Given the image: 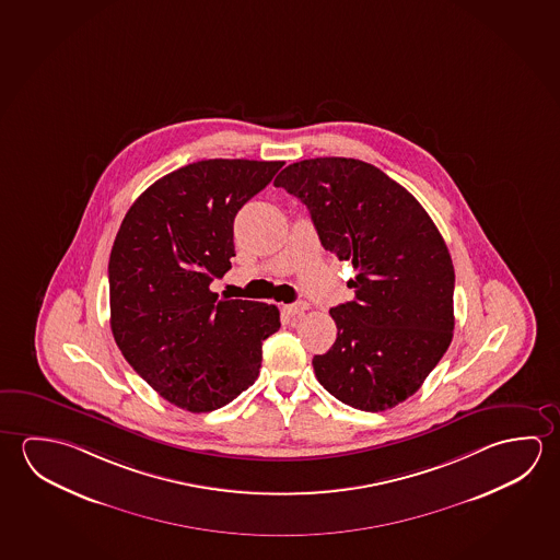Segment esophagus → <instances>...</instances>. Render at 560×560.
Returning a JSON list of instances; mask_svg holds the SVG:
<instances>
[{"label": "esophagus", "instance_id": "34e87169", "mask_svg": "<svg viewBox=\"0 0 560 560\" xmlns=\"http://www.w3.org/2000/svg\"><path fill=\"white\" fill-rule=\"evenodd\" d=\"M283 311L289 314V316H301V314H304V312L308 311V303H294V304H287V306H283Z\"/></svg>", "mask_w": 560, "mask_h": 560}]
</instances>
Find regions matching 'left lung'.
<instances>
[{"mask_svg": "<svg viewBox=\"0 0 560 560\" xmlns=\"http://www.w3.org/2000/svg\"><path fill=\"white\" fill-rule=\"evenodd\" d=\"M306 205L322 246L358 271L351 303L330 314L338 338L312 368L351 408L383 412L422 386L453 338L455 271L422 205L375 165L312 158L277 175Z\"/></svg>", "mask_w": 560, "mask_h": 560, "instance_id": "left-lung-1", "label": "left lung"}]
</instances>
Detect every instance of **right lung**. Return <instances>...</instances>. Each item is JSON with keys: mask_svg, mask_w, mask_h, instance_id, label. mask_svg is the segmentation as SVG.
<instances>
[{"mask_svg": "<svg viewBox=\"0 0 560 560\" xmlns=\"http://www.w3.org/2000/svg\"><path fill=\"white\" fill-rule=\"evenodd\" d=\"M283 162L202 160L164 175L125 214L109 257L110 330L165 400L212 412L254 385L276 304L219 301L234 219Z\"/></svg>", "mask_w": 560, "mask_h": 560, "instance_id": "1", "label": "right lung"}]
</instances>
